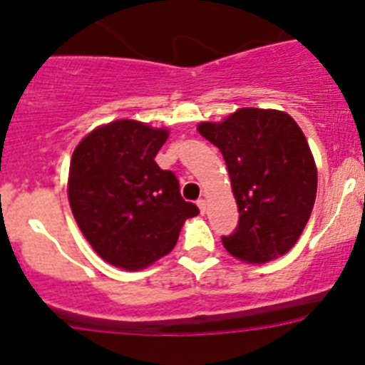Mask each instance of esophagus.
<instances>
[{"mask_svg": "<svg viewBox=\"0 0 365 365\" xmlns=\"http://www.w3.org/2000/svg\"><path fill=\"white\" fill-rule=\"evenodd\" d=\"M197 206H199V210H201V214H206V201H205V199H199Z\"/></svg>", "mask_w": 365, "mask_h": 365, "instance_id": "obj_1", "label": "esophagus"}]
</instances>
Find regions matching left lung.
Masks as SVG:
<instances>
[{"mask_svg": "<svg viewBox=\"0 0 365 365\" xmlns=\"http://www.w3.org/2000/svg\"><path fill=\"white\" fill-rule=\"evenodd\" d=\"M199 133L225 157L240 222L222 235L228 252L267 263L296 245L316 199V164L294 118L276 109L243 108Z\"/></svg>", "mask_w": 365, "mask_h": 365, "instance_id": "left-lung-1", "label": "left lung"}]
</instances>
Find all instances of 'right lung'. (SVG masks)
<instances>
[{
	"mask_svg": "<svg viewBox=\"0 0 365 365\" xmlns=\"http://www.w3.org/2000/svg\"><path fill=\"white\" fill-rule=\"evenodd\" d=\"M168 130L137 120L100 125L76 146L69 168V205L102 259L138 270L172 252L180 227L199 208L180 197L179 180L155 155Z\"/></svg>",
	"mask_w": 365,
	"mask_h": 365,
	"instance_id": "right-lung-1",
	"label": "right lung"
}]
</instances>
